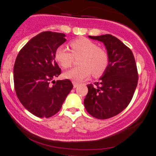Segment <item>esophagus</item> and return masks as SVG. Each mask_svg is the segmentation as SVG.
<instances>
[{"instance_id": "obj_1", "label": "esophagus", "mask_w": 156, "mask_h": 156, "mask_svg": "<svg viewBox=\"0 0 156 156\" xmlns=\"http://www.w3.org/2000/svg\"><path fill=\"white\" fill-rule=\"evenodd\" d=\"M73 86H74V89H75V88H77L78 86V83H77V82H73Z\"/></svg>"}]
</instances>
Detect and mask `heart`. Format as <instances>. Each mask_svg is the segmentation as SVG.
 Segmentation results:
<instances>
[{
    "label": "heart",
    "instance_id": "heart-1",
    "mask_svg": "<svg viewBox=\"0 0 156 156\" xmlns=\"http://www.w3.org/2000/svg\"><path fill=\"white\" fill-rule=\"evenodd\" d=\"M71 52L64 47L55 50V58L63 68L71 67L74 58H78L79 67H74L65 72L64 78L74 82H81L90 76H101L105 72L109 63L108 52L100 48L93 41L82 37L72 41L70 44Z\"/></svg>",
    "mask_w": 156,
    "mask_h": 156
}]
</instances>
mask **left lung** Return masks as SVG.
I'll return each instance as SVG.
<instances>
[{
    "label": "left lung",
    "mask_w": 156,
    "mask_h": 156,
    "mask_svg": "<svg viewBox=\"0 0 156 156\" xmlns=\"http://www.w3.org/2000/svg\"><path fill=\"white\" fill-rule=\"evenodd\" d=\"M89 37L104 43L109 63L100 81L87 85L84 105L93 117L110 119L122 112L133 97L138 82L136 62L130 48L115 36Z\"/></svg>",
    "instance_id": "8db88e82"
}]
</instances>
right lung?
<instances>
[{
    "mask_svg": "<svg viewBox=\"0 0 156 156\" xmlns=\"http://www.w3.org/2000/svg\"><path fill=\"white\" fill-rule=\"evenodd\" d=\"M62 33L45 31L22 48L14 64V86L17 97L34 115L49 118L57 113L73 89L69 79L52 81L61 74L55 60V50L66 41Z\"/></svg>",
    "mask_w": 156,
    "mask_h": 156,
    "instance_id": "1",
    "label": "right lung"
}]
</instances>
